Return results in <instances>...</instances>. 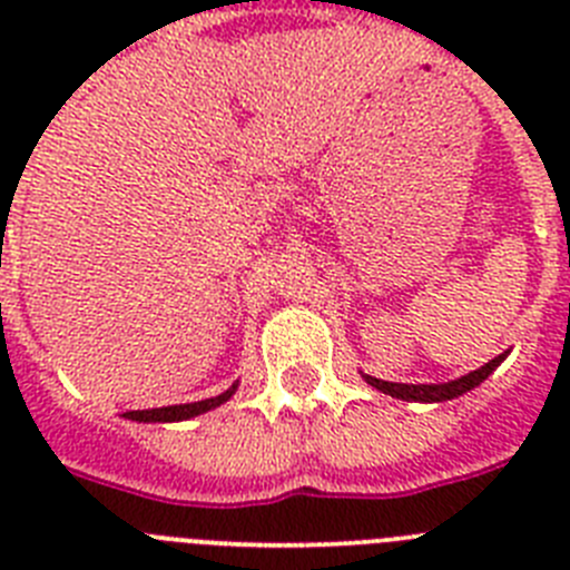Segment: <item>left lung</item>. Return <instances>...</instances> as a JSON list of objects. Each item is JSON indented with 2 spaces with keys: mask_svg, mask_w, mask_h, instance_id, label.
Masks as SVG:
<instances>
[{
  "mask_svg": "<svg viewBox=\"0 0 570 570\" xmlns=\"http://www.w3.org/2000/svg\"><path fill=\"white\" fill-rule=\"evenodd\" d=\"M505 354L493 356L491 362H485L482 367H476V371H471V374L460 376V380H451V382H442V385H402V382H385V380H376V376H365V382L371 387H376V391H382V394L387 396H396V400H405V402H445V400H454V396H462L468 394L471 387H476L480 382H485L488 376L500 367V362L505 360Z\"/></svg>",
  "mask_w": 570,
  "mask_h": 570,
  "instance_id": "left-lung-1",
  "label": "left lung"
}]
</instances>
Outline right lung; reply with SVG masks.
I'll use <instances>...</instances> for the list:
<instances>
[{
    "label": "right lung",
    "instance_id": "1",
    "mask_svg": "<svg viewBox=\"0 0 570 570\" xmlns=\"http://www.w3.org/2000/svg\"><path fill=\"white\" fill-rule=\"evenodd\" d=\"M236 394V382L219 396H210V400L203 402H188V405H168V407H150V411H128V420L136 422H179V420H190V416H199L210 407H219L223 402H228L230 396Z\"/></svg>",
    "mask_w": 570,
    "mask_h": 570
}]
</instances>
